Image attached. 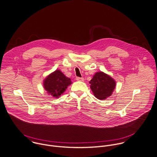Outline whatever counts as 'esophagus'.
Masks as SVG:
<instances>
[{"mask_svg":"<svg viewBox=\"0 0 157 157\" xmlns=\"http://www.w3.org/2000/svg\"><path fill=\"white\" fill-rule=\"evenodd\" d=\"M76 80L79 81H84V79L83 78H79V77H77L76 78Z\"/></svg>","mask_w":157,"mask_h":157,"instance_id":"esophagus-1","label":"esophagus"}]
</instances>
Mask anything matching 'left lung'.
<instances>
[{
	"label": "left lung",
	"mask_w": 157,
	"mask_h": 157,
	"mask_svg": "<svg viewBox=\"0 0 157 157\" xmlns=\"http://www.w3.org/2000/svg\"><path fill=\"white\" fill-rule=\"evenodd\" d=\"M89 83L94 96L99 100L110 96L116 87L115 79L103 71L96 72Z\"/></svg>",
	"instance_id": "left-lung-1"
}]
</instances>
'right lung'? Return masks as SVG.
Returning a JSON list of instances; mask_svg holds the SVG:
<instances>
[{"instance_id":"right-lung-1","label":"right lung","mask_w":157,"mask_h":157,"mask_svg":"<svg viewBox=\"0 0 157 157\" xmlns=\"http://www.w3.org/2000/svg\"><path fill=\"white\" fill-rule=\"evenodd\" d=\"M71 79L66 77L60 70H56L48 75L43 81V86L48 94L58 98L71 84Z\"/></svg>"}]
</instances>
